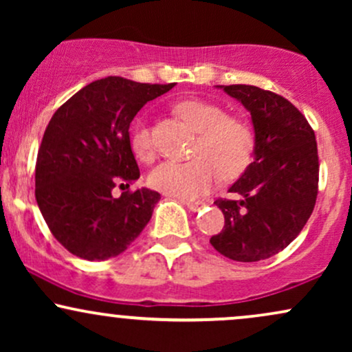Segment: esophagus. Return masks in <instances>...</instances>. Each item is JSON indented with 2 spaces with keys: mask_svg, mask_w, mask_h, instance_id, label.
Wrapping results in <instances>:
<instances>
[{
  "mask_svg": "<svg viewBox=\"0 0 352 352\" xmlns=\"http://www.w3.org/2000/svg\"><path fill=\"white\" fill-rule=\"evenodd\" d=\"M182 204L187 205V208L192 210V212H197V210L204 208L207 205L204 200H182Z\"/></svg>",
  "mask_w": 352,
  "mask_h": 352,
  "instance_id": "obj_1",
  "label": "esophagus"
}]
</instances>
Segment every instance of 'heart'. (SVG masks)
Segmentation results:
<instances>
[{
    "label": "heart",
    "instance_id": "obj_1",
    "mask_svg": "<svg viewBox=\"0 0 352 352\" xmlns=\"http://www.w3.org/2000/svg\"><path fill=\"white\" fill-rule=\"evenodd\" d=\"M175 111L199 132L193 145L195 159L160 164L148 175V184L153 188L179 199H197L212 188L220 175L225 180L243 175L254 153V134L245 120L228 116L221 106L201 99L182 100ZM131 147L142 162L155 159L157 147L151 127L145 122L135 124L132 129Z\"/></svg>",
    "mask_w": 352,
    "mask_h": 352
}]
</instances>
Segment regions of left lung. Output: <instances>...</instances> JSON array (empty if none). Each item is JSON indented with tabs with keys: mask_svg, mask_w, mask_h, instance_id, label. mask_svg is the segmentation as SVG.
<instances>
[{
	"mask_svg": "<svg viewBox=\"0 0 352 352\" xmlns=\"http://www.w3.org/2000/svg\"><path fill=\"white\" fill-rule=\"evenodd\" d=\"M252 114L254 160L230 187L238 199H218L225 227L210 238L235 261L266 260L300 235L318 197L319 160L314 131L280 94L256 86H223Z\"/></svg>",
	"mask_w": 352,
	"mask_h": 352,
	"instance_id": "8db88e82",
	"label": "left lung"
}]
</instances>
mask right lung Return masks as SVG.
Masks as SVG:
<instances>
[{
    "label": "right lung",
    "mask_w": 352,
    "mask_h": 352,
    "mask_svg": "<svg viewBox=\"0 0 352 352\" xmlns=\"http://www.w3.org/2000/svg\"><path fill=\"white\" fill-rule=\"evenodd\" d=\"M173 87L117 76L94 80L51 117L36 159V201L56 240L82 260L127 250L151 220L160 193L112 195L140 177L129 125L148 100Z\"/></svg>",
    "instance_id": "obj_1"
}]
</instances>
